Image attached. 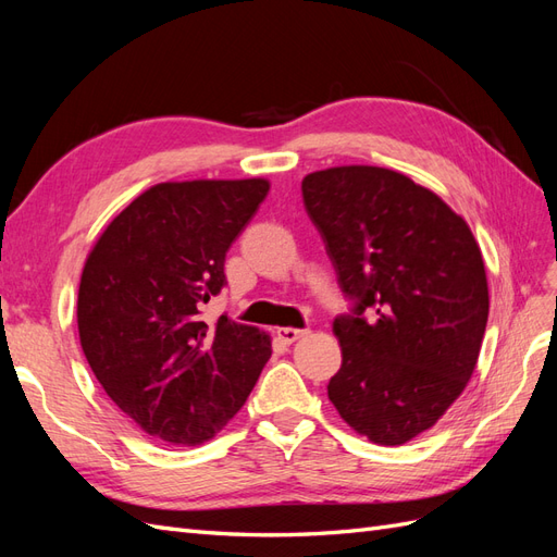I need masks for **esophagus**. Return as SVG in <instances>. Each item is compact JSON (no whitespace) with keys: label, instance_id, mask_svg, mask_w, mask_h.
<instances>
[{"label":"esophagus","instance_id":"esophagus-1","mask_svg":"<svg viewBox=\"0 0 557 557\" xmlns=\"http://www.w3.org/2000/svg\"><path fill=\"white\" fill-rule=\"evenodd\" d=\"M305 334H307V330H297V327H278L276 330V336H278L283 344H293V342L299 339V336H305Z\"/></svg>","mask_w":557,"mask_h":557}]
</instances>
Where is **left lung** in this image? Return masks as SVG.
<instances>
[{
    "instance_id": "1",
    "label": "left lung",
    "mask_w": 557,
    "mask_h": 557,
    "mask_svg": "<svg viewBox=\"0 0 557 557\" xmlns=\"http://www.w3.org/2000/svg\"><path fill=\"white\" fill-rule=\"evenodd\" d=\"M301 197L352 301L332 325L342 369L327 397L369 442L407 444L476 367L491 307L481 248L440 195L383 166L313 172Z\"/></svg>"
}]
</instances>
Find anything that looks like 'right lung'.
Wrapping results in <instances>:
<instances>
[{"label": "right lung", "mask_w": 557, "mask_h": 557, "mask_svg": "<svg viewBox=\"0 0 557 557\" xmlns=\"http://www.w3.org/2000/svg\"><path fill=\"white\" fill-rule=\"evenodd\" d=\"M267 193L264 178L158 183L113 218L83 267L81 348L115 407L156 440H213L272 356L258 327L199 318Z\"/></svg>", "instance_id": "1"}]
</instances>
